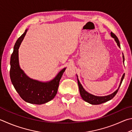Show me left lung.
I'll return each instance as SVG.
<instances>
[{"label": "left lung", "mask_w": 132, "mask_h": 132, "mask_svg": "<svg viewBox=\"0 0 132 132\" xmlns=\"http://www.w3.org/2000/svg\"><path fill=\"white\" fill-rule=\"evenodd\" d=\"M111 36L114 38L116 40V42L117 43V45H118L119 47H120V43H119V41L118 39V37L116 36V35L113 33L112 32L111 33ZM124 56L123 54V62H124ZM125 77V74H123L121 80V82H120V85L119 86L118 89L116 90V91H115L114 93H112V94L109 95L108 96H96L93 95L92 94H90L88 92H87V91H85V90L84 89V88L82 87V86L81 85V84L80 82V81L78 80V87H79V90H80V93L81 95V96L82 97L83 100H84L85 101H86L88 103H89L90 104H100L102 103H103L106 102L109 100L112 99L117 94V93L118 92V91L119 90V88L120 87V86L122 84V82L123 80V78Z\"/></svg>", "instance_id": "8db88e82"}]
</instances>
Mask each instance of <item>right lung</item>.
I'll return each mask as SVG.
<instances>
[{
    "label": "right lung",
    "instance_id": "add662e5",
    "mask_svg": "<svg viewBox=\"0 0 132 132\" xmlns=\"http://www.w3.org/2000/svg\"><path fill=\"white\" fill-rule=\"evenodd\" d=\"M27 32L16 40L10 59V76L12 84L21 97L25 102L35 104H42L53 99L58 92L60 80L65 71L63 69L55 78L47 82L33 80L26 76L21 70L18 62V48Z\"/></svg>",
    "mask_w": 132,
    "mask_h": 132
}]
</instances>
